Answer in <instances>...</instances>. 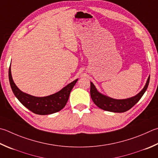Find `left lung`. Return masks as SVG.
I'll use <instances>...</instances> for the list:
<instances>
[{"instance_id": "1", "label": "left lung", "mask_w": 158, "mask_h": 158, "mask_svg": "<svg viewBox=\"0 0 158 158\" xmlns=\"http://www.w3.org/2000/svg\"><path fill=\"white\" fill-rule=\"evenodd\" d=\"M150 80V76L147 79V84L141 92L131 98L126 99H114L99 93L93 83L90 82V96L94 104L104 110L114 113H124L134 106L147 90Z\"/></svg>"}]
</instances>
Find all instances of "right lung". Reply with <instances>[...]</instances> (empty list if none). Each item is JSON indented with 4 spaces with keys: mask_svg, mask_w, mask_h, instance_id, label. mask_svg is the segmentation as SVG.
<instances>
[{
    "mask_svg": "<svg viewBox=\"0 0 158 158\" xmlns=\"http://www.w3.org/2000/svg\"><path fill=\"white\" fill-rule=\"evenodd\" d=\"M9 80L11 90L19 102L32 113L44 115L56 113L65 107L72 89L78 79L74 80L58 93L44 97H34L20 90L14 84L11 77L10 66L9 68Z\"/></svg>",
    "mask_w": 158,
    "mask_h": 158,
    "instance_id": "right-lung-1",
    "label": "right lung"
}]
</instances>
